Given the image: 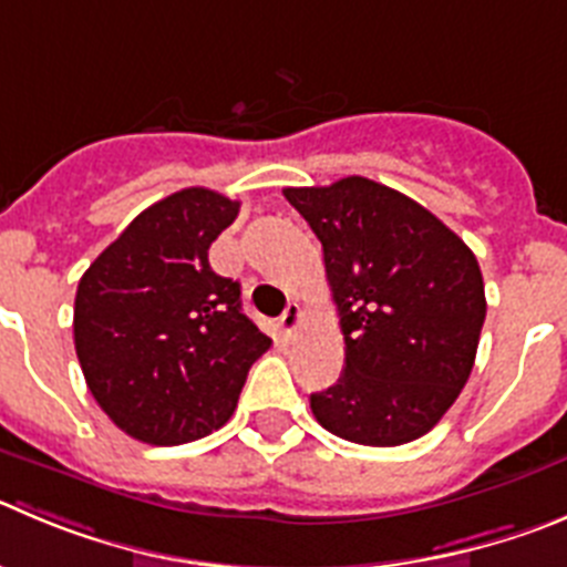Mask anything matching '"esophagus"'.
I'll list each match as a JSON object with an SVG mask.
<instances>
[{"instance_id":"obj_1","label":"esophagus","mask_w":567,"mask_h":567,"mask_svg":"<svg viewBox=\"0 0 567 567\" xmlns=\"http://www.w3.org/2000/svg\"><path fill=\"white\" fill-rule=\"evenodd\" d=\"M299 321H301V308L296 301H290L285 313L279 316V330H282L285 338H293L296 330H299Z\"/></svg>"}]
</instances>
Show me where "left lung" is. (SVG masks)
Instances as JSON below:
<instances>
[{"label": "left lung", "instance_id": "left-lung-1", "mask_svg": "<svg viewBox=\"0 0 567 567\" xmlns=\"http://www.w3.org/2000/svg\"><path fill=\"white\" fill-rule=\"evenodd\" d=\"M324 248L343 332V372L310 409L347 442L394 447L456 403L486 316L475 254L436 215L385 184L349 176L288 187Z\"/></svg>", "mask_w": 567, "mask_h": 567}]
</instances>
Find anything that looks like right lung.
Segmentation results:
<instances>
[{
  "label": "right lung",
  "mask_w": 567,
  "mask_h": 567,
  "mask_svg": "<svg viewBox=\"0 0 567 567\" xmlns=\"http://www.w3.org/2000/svg\"><path fill=\"white\" fill-rule=\"evenodd\" d=\"M240 204L187 187L140 212L81 277L75 352L100 409L147 444H184L226 425L271 338L240 310V285L209 246Z\"/></svg>",
  "instance_id": "1"
}]
</instances>
